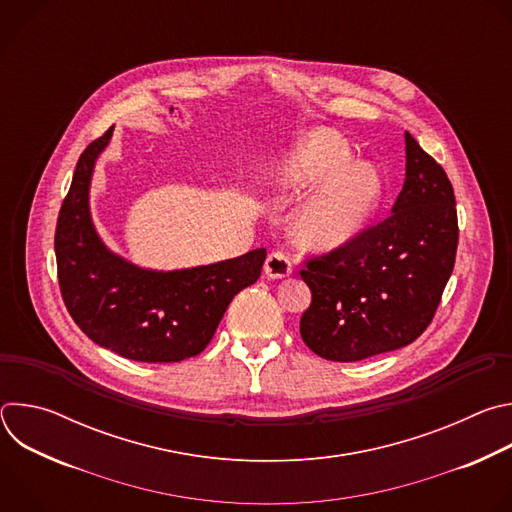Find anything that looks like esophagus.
I'll return each mask as SVG.
<instances>
[{
    "instance_id": "34e87169",
    "label": "esophagus",
    "mask_w": 512,
    "mask_h": 512,
    "mask_svg": "<svg viewBox=\"0 0 512 512\" xmlns=\"http://www.w3.org/2000/svg\"><path fill=\"white\" fill-rule=\"evenodd\" d=\"M263 271H265V275L269 279H283V277H287L291 273V261H289V257L285 253L273 251V253L267 255Z\"/></svg>"
}]
</instances>
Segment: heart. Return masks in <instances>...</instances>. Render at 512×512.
Segmentation results:
<instances>
[{
	"instance_id": "b5f03b06",
	"label": "heart",
	"mask_w": 512,
	"mask_h": 512,
	"mask_svg": "<svg viewBox=\"0 0 512 512\" xmlns=\"http://www.w3.org/2000/svg\"><path fill=\"white\" fill-rule=\"evenodd\" d=\"M281 190L314 192L291 218V237L300 247L330 251L350 243L375 218L385 182L381 172L356 162L334 131H312L291 148L271 172Z\"/></svg>"
}]
</instances>
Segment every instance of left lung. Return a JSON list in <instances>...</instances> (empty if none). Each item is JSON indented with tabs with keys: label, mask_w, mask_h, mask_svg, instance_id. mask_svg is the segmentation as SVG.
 Instances as JSON below:
<instances>
[{
	"label": "left lung",
	"mask_w": 512,
	"mask_h": 512,
	"mask_svg": "<svg viewBox=\"0 0 512 512\" xmlns=\"http://www.w3.org/2000/svg\"><path fill=\"white\" fill-rule=\"evenodd\" d=\"M405 182L383 223L306 263L308 348L354 362L411 344L440 306L458 249V212L444 168L405 133Z\"/></svg>",
	"instance_id": "8db88e82"
}]
</instances>
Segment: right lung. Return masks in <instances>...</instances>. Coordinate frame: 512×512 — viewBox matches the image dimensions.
<instances>
[{
	"instance_id": "1",
	"label": "right lung",
	"mask_w": 512,
	"mask_h": 512,
	"mask_svg": "<svg viewBox=\"0 0 512 512\" xmlns=\"http://www.w3.org/2000/svg\"><path fill=\"white\" fill-rule=\"evenodd\" d=\"M111 135L113 127L87 145L60 206V294L95 344L137 362H180L206 348L233 298L259 279L267 251L176 271L143 269L109 251L93 225L89 188Z\"/></svg>"
}]
</instances>
